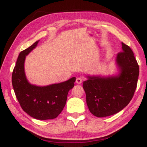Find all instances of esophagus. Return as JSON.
Segmentation results:
<instances>
[{"mask_svg":"<svg viewBox=\"0 0 147 147\" xmlns=\"http://www.w3.org/2000/svg\"><path fill=\"white\" fill-rule=\"evenodd\" d=\"M82 81H83V79H82V78L81 77H78L76 80V82L77 84H81Z\"/></svg>","mask_w":147,"mask_h":147,"instance_id":"esophagus-1","label":"esophagus"}]
</instances>
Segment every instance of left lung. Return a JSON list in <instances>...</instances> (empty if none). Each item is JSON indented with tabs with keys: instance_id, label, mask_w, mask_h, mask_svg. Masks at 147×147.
Masks as SVG:
<instances>
[{
	"instance_id": "1",
	"label": "left lung",
	"mask_w": 147,
	"mask_h": 147,
	"mask_svg": "<svg viewBox=\"0 0 147 147\" xmlns=\"http://www.w3.org/2000/svg\"><path fill=\"white\" fill-rule=\"evenodd\" d=\"M116 76H86L83 82L86 104L95 117H108L127 106L137 85L139 67L131 49L122 42V52L117 54Z\"/></svg>"
}]
</instances>
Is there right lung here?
Wrapping results in <instances>:
<instances>
[{"mask_svg": "<svg viewBox=\"0 0 147 147\" xmlns=\"http://www.w3.org/2000/svg\"><path fill=\"white\" fill-rule=\"evenodd\" d=\"M38 41L20 53L12 72V84L16 98L24 112L38 120L53 119L65 107L68 92L74 87L76 78L44 86L30 84L25 75L24 61Z\"/></svg>", "mask_w": 147, "mask_h": 147, "instance_id": "right-lung-1", "label": "right lung"}]
</instances>
